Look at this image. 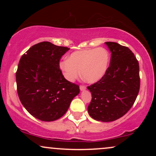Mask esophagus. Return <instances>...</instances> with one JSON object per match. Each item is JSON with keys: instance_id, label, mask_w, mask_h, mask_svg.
<instances>
[{"instance_id": "1", "label": "esophagus", "mask_w": 156, "mask_h": 156, "mask_svg": "<svg viewBox=\"0 0 156 156\" xmlns=\"http://www.w3.org/2000/svg\"><path fill=\"white\" fill-rule=\"evenodd\" d=\"M80 91H84L86 89V87L85 86H80Z\"/></svg>"}]
</instances>
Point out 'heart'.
<instances>
[{
	"instance_id": "heart-1",
	"label": "heart",
	"mask_w": 156,
	"mask_h": 156,
	"mask_svg": "<svg viewBox=\"0 0 156 156\" xmlns=\"http://www.w3.org/2000/svg\"><path fill=\"white\" fill-rule=\"evenodd\" d=\"M110 61L111 55L106 49L92 48L73 52L67 60L60 62L59 68L68 81H74L81 71L84 81L95 83L108 72Z\"/></svg>"
}]
</instances>
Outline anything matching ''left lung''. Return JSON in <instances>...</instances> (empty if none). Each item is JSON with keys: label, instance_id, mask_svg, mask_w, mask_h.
<instances>
[{"label": "left lung", "instance_id": "1", "mask_svg": "<svg viewBox=\"0 0 156 156\" xmlns=\"http://www.w3.org/2000/svg\"><path fill=\"white\" fill-rule=\"evenodd\" d=\"M111 62L101 80L87 87L92 93L88 106L90 117L97 121L112 122L124 116L133 106L140 87L139 62L128 48L106 42Z\"/></svg>", "mask_w": 156, "mask_h": 156}]
</instances>
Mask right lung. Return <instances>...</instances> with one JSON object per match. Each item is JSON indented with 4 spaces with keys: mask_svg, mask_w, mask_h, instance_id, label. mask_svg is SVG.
Instances as JSON below:
<instances>
[{
    "mask_svg": "<svg viewBox=\"0 0 156 156\" xmlns=\"http://www.w3.org/2000/svg\"><path fill=\"white\" fill-rule=\"evenodd\" d=\"M69 48L42 42L31 47L20 60L16 73L18 96L28 113L51 122L67 112L79 87L64 78L59 61Z\"/></svg>",
    "mask_w": 156,
    "mask_h": 156,
    "instance_id": "right-lung-1",
    "label": "right lung"
}]
</instances>
